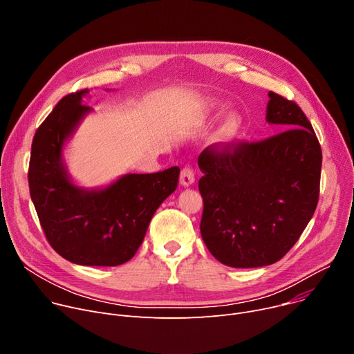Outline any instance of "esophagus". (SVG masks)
Masks as SVG:
<instances>
[{"label":"esophagus","instance_id":"1","mask_svg":"<svg viewBox=\"0 0 354 354\" xmlns=\"http://www.w3.org/2000/svg\"><path fill=\"white\" fill-rule=\"evenodd\" d=\"M195 182V172L192 167H185L180 172V183L183 186H189Z\"/></svg>","mask_w":354,"mask_h":354}]
</instances>
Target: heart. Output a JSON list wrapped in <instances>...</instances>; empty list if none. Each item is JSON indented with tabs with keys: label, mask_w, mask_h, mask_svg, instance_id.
<instances>
[{
	"label": "heart",
	"mask_w": 354,
	"mask_h": 354,
	"mask_svg": "<svg viewBox=\"0 0 354 354\" xmlns=\"http://www.w3.org/2000/svg\"><path fill=\"white\" fill-rule=\"evenodd\" d=\"M213 111V107L210 109V113ZM240 130V118L236 114H229L226 118L223 120L218 131H217V137L223 141H229L232 138H234L237 136Z\"/></svg>",
	"instance_id": "obj_1"
}]
</instances>
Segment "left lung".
I'll list each match as a JSON object with an SVG mask.
<instances>
[{"label":"left lung","mask_w":354,"mask_h":354,"mask_svg":"<svg viewBox=\"0 0 354 354\" xmlns=\"http://www.w3.org/2000/svg\"><path fill=\"white\" fill-rule=\"evenodd\" d=\"M268 95L267 121L278 134L212 144L198 159L205 174L199 179L202 239L216 260L233 268L279 261L319 201L322 149L312 124L295 102L274 91Z\"/></svg>","instance_id":"8db88e82"}]
</instances>
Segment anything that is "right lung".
I'll list each match as a JSON object with an SVG mask.
<instances>
[{
	"label": "right lung",
	"instance_id": "1",
	"mask_svg": "<svg viewBox=\"0 0 354 354\" xmlns=\"http://www.w3.org/2000/svg\"><path fill=\"white\" fill-rule=\"evenodd\" d=\"M83 88L65 95L38 127L30 148V199L52 248L79 266L115 267L130 261L149 221L178 187V167L156 174H130L102 190H84L68 178L62 148L91 109Z\"/></svg>",
	"mask_w": 354,
	"mask_h": 354
}]
</instances>
